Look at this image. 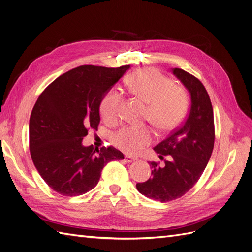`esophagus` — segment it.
Listing matches in <instances>:
<instances>
[{
    "label": "esophagus",
    "mask_w": 252,
    "mask_h": 252,
    "mask_svg": "<svg viewBox=\"0 0 252 252\" xmlns=\"http://www.w3.org/2000/svg\"><path fill=\"white\" fill-rule=\"evenodd\" d=\"M125 161H126L127 163H131V162L135 161V158H132V157H129V156H126V157H125Z\"/></svg>",
    "instance_id": "34e87169"
}]
</instances>
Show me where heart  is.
Instances as JSON below:
<instances>
[{
  "mask_svg": "<svg viewBox=\"0 0 252 252\" xmlns=\"http://www.w3.org/2000/svg\"><path fill=\"white\" fill-rule=\"evenodd\" d=\"M129 93L147 104L145 112L150 123L161 131H169L177 127L187 111L186 91L172 85L171 81L155 68H143L131 73L125 81ZM122 96L116 89L109 90L102 98L101 116L107 123L119 118ZM154 134L146 126H127L114 136L117 146L128 155H136L152 142Z\"/></svg>",
  "mask_w": 252,
  "mask_h": 252,
  "instance_id": "heart-1",
  "label": "heart"
}]
</instances>
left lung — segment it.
I'll use <instances>...</instances> for the list:
<instances>
[{"mask_svg":"<svg viewBox=\"0 0 252 252\" xmlns=\"http://www.w3.org/2000/svg\"><path fill=\"white\" fill-rule=\"evenodd\" d=\"M172 73L190 94L188 117L154 148L159 158L169 156L168 161L162 167L151 162V178L136 184L140 193L162 203L179 199L194 186L208 164L215 144L213 109L204 85L180 68H173Z\"/></svg>","mask_w":252,"mask_h":252,"instance_id":"8db88e82","label":"left lung"}]
</instances>
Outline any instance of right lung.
I'll use <instances>...</instances> for the list:
<instances>
[{
    "label": "right lung",
    "mask_w": 252,
    "mask_h": 252,
    "mask_svg": "<svg viewBox=\"0 0 252 252\" xmlns=\"http://www.w3.org/2000/svg\"><path fill=\"white\" fill-rule=\"evenodd\" d=\"M129 68L80 66L56 79L37 98L29 120L30 155L58 193H86L96 186L106 164L124 158L112 146H84L83 139L89 129L97 130L102 98Z\"/></svg>",
    "instance_id": "add662e5"
}]
</instances>
